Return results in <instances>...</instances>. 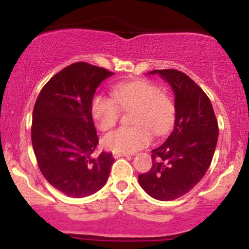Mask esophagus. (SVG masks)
I'll return each mask as SVG.
<instances>
[{
  "mask_svg": "<svg viewBox=\"0 0 249 249\" xmlns=\"http://www.w3.org/2000/svg\"><path fill=\"white\" fill-rule=\"evenodd\" d=\"M121 157H130L128 153H122V152H115L113 153V158H121Z\"/></svg>",
  "mask_w": 249,
  "mask_h": 249,
  "instance_id": "esophagus-1",
  "label": "esophagus"
}]
</instances>
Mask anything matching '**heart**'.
<instances>
[{
    "label": "heart",
    "instance_id": "heart-1",
    "mask_svg": "<svg viewBox=\"0 0 249 249\" xmlns=\"http://www.w3.org/2000/svg\"><path fill=\"white\" fill-rule=\"evenodd\" d=\"M112 97L97 95L91 103V113L96 126L105 131L121 117V110L133 108L132 126H123L103 137V145L113 152L131 153L145 147L152 138L166 134L176 121V107L167 93L148 81L117 83Z\"/></svg>",
    "mask_w": 249,
    "mask_h": 249
}]
</instances>
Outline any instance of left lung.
<instances>
[{
    "label": "left lung",
    "mask_w": 249,
    "mask_h": 249,
    "mask_svg": "<svg viewBox=\"0 0 249 249\" xmlns=\"http://www.w3.org/2000/svg\"><path fill=\"white\" fill-rule=\"evenodd\" d=\"M172 87L176 96L174 128L164 144L152 151V167L138 180L148 196L161 201L190 192L212 161L219 127L210 98L186 73L153 70Z\"/></svg>",
    "instance_id": "1"
}]
</instances>
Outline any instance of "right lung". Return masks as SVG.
Instances as JSON below:
<instances>
[{
    "label": "right lung",
    "mask_w": 249,
    "mask_h": 249,
    "mask_svg": "<svg viewBox=\"0 0 249 249\" xmlns=\"http://www.w3.org/2000/svg\"><path fill=\"white\" fill-rule=\"evenodd\" d=\"M104 68L77 62L51 77L35 103L31 142L48 182L72 198H84L104 186L112 154L95 157L98 137L91 103L98 85L112 76Z\"/></svg>",
    "instance_id": "1"
}]
</instances>
